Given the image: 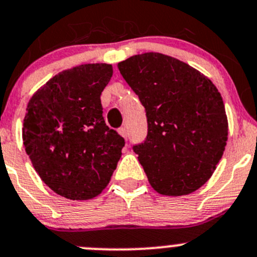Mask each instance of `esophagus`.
Listing matches in <instances>:
<instances>
[{
  "label": "esophagus",
  "instance_id": "esophagus-1",
  "mask_svg": "<svg viewBox=\"0 0 257 257\" xmlns=\"http://www.w3.org/2000/svg\"><path fill=\"white\" fill-rule=\"evenodd\" d=\"M118 133L120 134L121 137H123V138H128V132H126V129L124 128V126H121V128H119L118 129Z\"/></svg>",
  "mask_w": 257,
  "mask_h": 257
}]
</instances>
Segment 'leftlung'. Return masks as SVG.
Here are the masks:
<instances>
[{
  "label": "left lung",
  "instance_id": "left-lung-1",
  "mask_svg": "<svg viewBox=\"0 0 257 257\" xmlns=\"http://www.w3.org/2000/svg\"><path fill=\"white\" fill-rule=\"evenodd\" d=\"M145 108L148 134L133 150L150 185L168 196L188 195L216 169L227 142L221 94L208 77L162 53L118 63Z\"/></svg>",
  "mask_w": 257,
  "mask_h": 257
}]
</instances>
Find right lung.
Returning <instances> with one entry per match:
<instances>
[{
	"mask_svg": "<svg viewBox=\"0 0 257 257\" xmlns=\"http://www.w3.org/2000/svg\"><path fill=\"white\" fill-rule=\"evenodd\" d=\"M112 76L110 64H82L49 79L28 102L26 153L45 184L71 200L102 193L125 144L103 118L100 94Z\"/></svg>",
	"mask_w": 257,
	"mask_h": 257,
	"instance_id": "obj_1",
	"label": "right lung"
}]
</instances>
